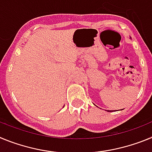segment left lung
I'll use <instances>...</instances> for the list:
<instances>
[{
	"instance_id": "8db88e82",
	"label": "left lung",
	"mask_w": 152,
	"mask_h": 152,
	"mask_svg": "<svg viewBox=\"0 0 152 152\" xmlns=\"http://www.w3.org/2000/svg\"><path fill=\"white\" fill-rule=\"evenodd\" d=\"M109 111V110H108ZM109 112H111V111H109Z\"/></svg>"
}]
</instances>
